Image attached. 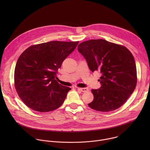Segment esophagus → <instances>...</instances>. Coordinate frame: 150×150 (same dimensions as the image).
<instances>
[{"label": "esophagus", "instance_id": "34e87169", "mask_svg": "<svg viewBox=\"0 0 150 150\" xmlns=\"http://www.w3.org/2000/svg\"><path fill=\"white\" fill-rule=\"evenodd\" d=\"M77 90H79L82 92H87L88 91V89L86 88H77Z\"/></svg>", "mask_w": 150, "mask_h": 150}]
</instances>
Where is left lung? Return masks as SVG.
<instances>
[{
    "label": "left lung",
    "mask_w": 150,
    "mask_h": 150,
    "mask_svg": "<svg viewBox=\"0 0 150 150\" xmlns=\"http://www.w3.org/2000/svg\"><path fill=\"white\" fill-rule=\"evenodd\" d=\"M78 52L86 60L90 69L98 71L99 89L92 90L93 101L90 108L100 112H110L122 106L134 92L137 82L134 57L124 46L103 39L81 42Z\"/></svg>",
    "instance_id": "8db88e82"
}]
</instances>
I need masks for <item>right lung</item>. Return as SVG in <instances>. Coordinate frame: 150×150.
I'll list each match as a JSON object with an SVG mask.
<instances>
[{"label": "right lung", "instance_id": "1", "mask_svg": "<svg viewBox=\"0 0 150 150\" xmlns=\"http://www.w3.org/2000/svg\"><path fill=\"white\" fill-rule=\"evenodd\" d=\"M79 41H53L29 47L19 57L14 72L19 97L31 109L48 112L65 101L71 88L56 81L62 63Z\"/></svg>", "mask_w": 150, "mask_h": 150}]
</instances>
